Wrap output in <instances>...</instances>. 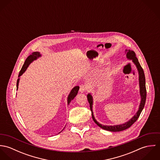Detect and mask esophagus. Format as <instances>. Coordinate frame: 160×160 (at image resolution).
Segmentation results:
<instances>
[{"mask_svg":"<svg viewBox=\"0 0 160 160\" xmlns=\"http://www.w3.org/2000/svg\"><path fill=\"white\" fill-rule=\"evenodd\" d=\"M86 91V87L84 85L80 86V88H79V92H80L84 93Z\"/></svg>","mask_w":160,"mask_h":160,"instance_id":"1","label":"esophagus"}]
</instances>
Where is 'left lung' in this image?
Wrapping results in <instances>:
<instances>
[{
	"label": "left lung",
	"mask_w": 160,
	"mask_h": 160,
	"mask_svg": "<svg viewBox=\"0 0 160 160\" xmlns=\"http://www.w3.org/2000/svg\"><path fill=\"white\" fill-rule=\"evenodd\" d=\"M126 57L128 60H132L133 63L135 64L136 67L137 69L138 72V82H139V88H140V98H141V101L140 103V105L138 107V110L137 112V113L134 114V116L128 121L124 124H118V125H114V126H105L103 125L98 122L95 119L93 113V110H92V105H93V97L92 96L91 93H89L88 94V102L90 104V108L92 112V117L93 120V121L95 122V124L98 126L100 128L102 129L106 130V131H109L111 132H119V131H124L126 129H128L130 128L136 121L137 119L138 118L140 114L141 113L142 111L143 110L145 101H146V96H147V91H146V87H145V74L143 70L140 66L138 60L136 57V53L134 51L131 50H126Z\"/></svg>",
	"instance_id": "obj_1"
}]
</instances>
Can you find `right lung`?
Returning a JSON list of instances; mask_svg holds the SVG:
<instances>
[{"label": "right lung", "mask_w": 160, "mask_h": 160, "mask_svg": "<svg viewBox=\"0 0 160 160\" xmlns=\"http://www.w3.org/2000/svg\"><path fill=\"white\" fill-rule=\"evenodd\" d=\"M41 55L39 52H36L32 53L31 55H30L29 56H28V57L26 58V60H25L24 64H23V67L21 69L19 75H18V79L17 80V89L18 90V84H19V81H20V77L23 74V73L26 71V70L28 68V67H29V65L31 64V63H32L34 60H37L39 57H41ZM79 89V86H75L73 89H72V90L70 92L68 96V98H67V102H68V105L69 104V103L71 102V101L72 100L74 99V98L76 96V95L78 94V91Z\"/></svg>", "instance_id": "right-lung-1"}]
</instances>
